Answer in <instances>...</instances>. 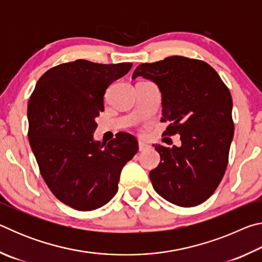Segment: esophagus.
Returning <instances> with one entry per match:
<instances>
[{"mask_svg": "<svg viewBox=\"0 0 262 262\" xmlns=\"http://www.w3.org/2000/svg\"><path fill=\"white\" fill-rule=\"evenodd\" d=\"M150 148V145L148 143H145L143 141H139V150L140 151H145Z\"/></svg>", "mask_w": 262, "mask_h": 262, "instance_id": "esophagus-1", "label": "esophagus"}]
</instances>
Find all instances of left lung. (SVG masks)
<instances>
[{"label":"left lung","mask_w":262,"mask_h":262,"mask_svg":"<svg viewBox=\"0 0 262 262\" xmlns=\"http://www.w3.org/2000/svg\"><path fill=\"white\" fill-rule=\"evenodd\" d=\"M156 83L162 94L164 135H180L181 145L154 144L161 155L149 177L168 202L194 207L205 202L220 185L228 166L233 139L232 98L220 75L206 62L168 56L142 63L133 78Z\"/></svg>","instance_id":"8db88e82"}]
</instances>
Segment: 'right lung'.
I'll return each instance as SVG.
<instances>
[{"instance_id": "right-lung-1", "label": "right lung", "mask_w": 262, "mask_h": 262, "mask_svg": "<svg viewBox=\"0 0 262 262\" xmlns=\"http://www.w3.org/2000/svg\"><path fill=\"white\" fill-rule=\"evenodd\" d=\"M132 66L62 63L39 78L29 99L28 135L39 170L56 199L76 210L106 205L118 192L122 167L139 150L128 133L107 144L94 140L106 89Z\"/></svg>"}]
</instances>
